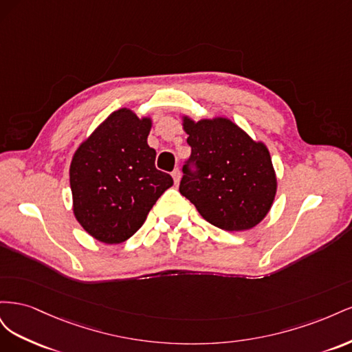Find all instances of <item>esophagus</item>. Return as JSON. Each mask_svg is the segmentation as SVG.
Masks as SVG:
<instances>
[{"instance_id": "esophagus-1", "label": "esophagus", "mask_w": 352, "mask_h": 352, "mask_svg": "<svg viewBox=\"0 0 352 352\" xmlns=\"http://www.w3.org/2000/svg\"><path fill=\"white\" fill-rule=\"evenodd\" d=\"M172 176H173L175 184H176V185H179V182H180V170H179V168H175V170H173V173H172Z\"/></svg>"}]
</instances>
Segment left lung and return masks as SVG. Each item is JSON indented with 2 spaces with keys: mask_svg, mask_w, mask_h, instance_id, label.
I'll use <instances>...</instances> for the list:
<instances>
[{
  "mask_svg": "<svg viewBox=\"0 0 352 352\" xmlns=\"http://www.w3.org/2000/svg\"><path fill=\"white\" fill-rule=\"evenodd\" d=\"M182 120L190 158L184 166L180 194L216 228L239 232L257 226L278 189L267 146L226 117L195 122L184 116Z\"/></svg>",
  "mask_w": 352,
  "mask_h": 352,
  "instance_id": "1",
  "label": "left lung"
}]
</instances>
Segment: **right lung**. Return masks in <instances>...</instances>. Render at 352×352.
I'll return each instance as SVG.
<instances>
[{
	"label": "right lung",
	"instance_id": "1",
	"mask_svg": "<svg viewBox=\"0 0 352 352\" xmlns=\"http://www.w3.org/2000/svg\"><path fill=\"white\" fill-rule=\"evenodd\" d=\"M153 122L129 109L111 113L74 153L70 164L73 214L102 243H122L140 229L157 199L173 185L155 168L148 145Z\"/></svg>",
	"mask_w": 352,
	"mask_h": 352
}]
</instances>
